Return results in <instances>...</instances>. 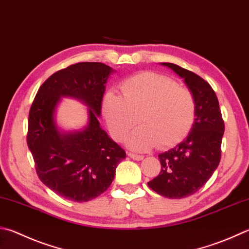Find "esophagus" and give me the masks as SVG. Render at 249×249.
Here are the masks:
<instances>
[{"label":"esophagus","instance_id":"obj_1","mask_svg":"<svg viewBox=\"0 0 249 249\" xmlns=\"http://www.w3.org/2000/svg\"><path fill=\"white\" fill-rule=\"evenodd\" d=\"M128 157L129 158H132V159H134V160H136V161H140V160H142L143 159V156H140V155H135V153H128Z\"/></svg>","mask_w":249,"mask_h":249}]
</instances>
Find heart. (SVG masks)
Listing matches in <instances>:
<instances>
[{"label":"heart","instance_id":"obj_1","mask_svg":"<svg viewBox=\"0 0 249 249\" xmlns=\"http://www.w3.org/2000/svg\"><path fill=\"white\" fill-rule=\"evenodd\" d=\"M121 89L123 96L110 90L102 101V115L117 142L125 138L136 116L140 126L126 140L133 150L173 147L191 132L196 102L188 88L166 76L143 71L126 79Z\"/></svg>","mask_w":249,"mask_h":249}]
</instances>
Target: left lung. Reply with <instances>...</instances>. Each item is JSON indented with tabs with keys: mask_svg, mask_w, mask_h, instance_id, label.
<instances>
[{
	"mask_svg": "<svg viewBox=\"0 0 249 249\" xmlns=\"http://www.w3.org/2000/svg\"><path fill=\"white\" fill-rule=\"evenodd\" d=\"M161 64L184 79L195 98L196 116L186 139L160 153V174L148 186L161 196L180 199L199 191L218 168L224 122L215 92L205 79L173 63Z\"/></svg>",
	"mask_w": 249,
	"mask_h": 249,
	"instance_id": "8db88e82",
	"label": "left lung"
}]
</instances>
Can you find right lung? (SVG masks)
Returning a JSON list of instances; mask_svg holds the SVG:
<instances>
[{
  "instance_id": "add662e5",
  "label": "right lung",
  "mask_w": 249,
  "mask_h": 249,
  "mask_svg": "<svg viewBox=\"0 0 249 249\" xmlns=\"http://www.w3.org/2000/svg\"><path fill=\"white\" fill-rule=\"evenodd\" d=\"M113 71L99 62H81L56 71L44 81L29 111L27 143L41 182L69 200L85 202L101 195L114 179L126 153L100 127L102 98ZM62 96L85 103L89 125L64 133L55 123Z\"/></svg>"
}]
</instances>
